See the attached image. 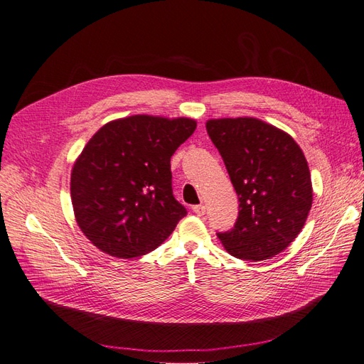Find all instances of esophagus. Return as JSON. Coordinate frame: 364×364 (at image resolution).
I'll return each mask as SVG.
<instances>
[{"label": "esophagus", "mask_w": 364, "mask_h": 364, "mask_svg": "<svg viewBox=\"0 0 364 364\" xmlns=\"http://www.w3.org/2000/svg\"><path fill=\"white\" fill-rule=\"evenodd\" d=\"M192 210H193V213H196L197 215H205L206 206H205V205H197V206L192 208Z\"/></svg>", "instance_id": "1"}]
</instances>
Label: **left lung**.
<instances>
[{"label":"left lung","instance_id":"obj_1","mask_svg":"<svg viewBox=\"0 0 364 364\" xmlns=\"http://www.w3.org/2000/svg\"><path fill=\"white\" fill-rule=\"evenodd\" d=\"M239 197V217L217 232L226 251L243 260H265L298 237L314 200L301 147L285 132L255 117L206 122Z\"/></svg>","mask_w":364,"mask_h":364}]
</instances>
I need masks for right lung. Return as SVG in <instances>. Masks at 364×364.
I'll return each instance as SVG.
<instances>
[{
  "mask_svg": "<svg viewBox=\"0 0 364 364\" xmlns=\"http://www.w3.org/2000/svg\"><path fill=\"white\" fill-rule=\"evenodd\" d=\"M188 117L136 114L105 124L71 172L75 220L109 256L132 259L158 248L188 210L175 200L171 158L196 130Z\"/></svg>",
  "mask_w": 364,
  "mask_h": 364,
  "instance_id": "add662e5",
  "label": "right lung"
}]
</instances>
